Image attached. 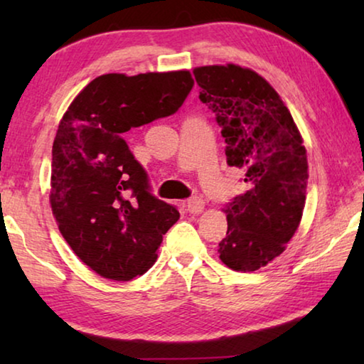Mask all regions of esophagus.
<instances>
[{"mask_svg":"<svg viewBox=\"0 0 364 364\" xmlns=\"http://www.w3.org/2000/svg\"><path fill=\"white\" fill-rule=\"evenodd\" d=\"M204 205H205V202L202 200L200 197H191V199L186 202L189 213H200L202 210H204Z\"/></svg>","mask_w":364,"mask_h":364,"instance_id":"obj_1","label":"esophagus"}]
</instances>
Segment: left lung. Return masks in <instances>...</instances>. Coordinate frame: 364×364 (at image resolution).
<instances>
[{"mask_svg": "<svg viewBox=\"0 0 364 364\" xmlns=\"http://www.w3.org/2000/svg\"><path fill=\"white\" fill-rule=\"evenodd\" d=\"M199 100L217 115L226 162L244 173L247 191L225 207L221 262L255 271L286 250L305 207L306 149L286 104L267 80L244 67L194 69Z\"/></svg>", "mask_w": 364, "mask_h": 364, "instance_id": "left-lung-1", "label": "left lung"}]
</instances>
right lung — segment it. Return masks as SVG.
<instances>
[{"label":"right lung","mask_w":364,"mask_h":364,"mask_svg":"<svg viewBox=\"0 0 364 364\" xmlns=\"http://www.w3.org/2000/svg\"><path fill=\"white\" fill-rule=\"evenodd\" d=\"M188 70L95 78L64 114L53 143L51 202L59 231L102 278L130 281L157 260L180 212L151 193L123 134L183 106Z\"/></svg>","instance_id":"add662e5"}]
</instances>
